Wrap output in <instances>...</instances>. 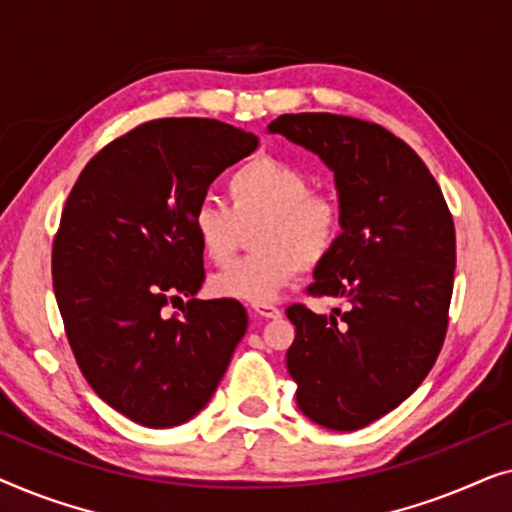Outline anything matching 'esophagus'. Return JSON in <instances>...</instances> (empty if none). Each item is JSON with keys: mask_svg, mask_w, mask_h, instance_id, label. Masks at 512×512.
<instances>
[{"mask_svg": "<svg viewBox=\"0 0 512 512\" xmlns=\"http://www.w3.org/2000/svg\"><path fill=\"white\" fill-rule=\"evenodd\" d=\"M254 312L263 319H279V317H282V310H279V307H275V305H270V303L254 305Z\"/></svg>", "mask_w": 512, "mask_h": 512, "instance_id": "esophagus-1", "label": "esophagus"}]
</instances>
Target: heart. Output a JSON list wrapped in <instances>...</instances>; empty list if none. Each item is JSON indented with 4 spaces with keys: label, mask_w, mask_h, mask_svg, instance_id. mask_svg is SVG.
<instances>
[{
    "label": "heart",
    "mask_w": 512,
    "mask_h": 512,
    "mask_svg": "<svg viewBox=\"0 0 512 512\" xmlns=\"http://www.w3.org/2000/svg\"><path fill=\"white\" fill-rule=\"evenodd\" d=\"M228 200L230 207L202 200L193 209L191 228L202 254L214 265H228L242 230L256 222L258 254L212 277L216 298L272 303L303 268L333 254L345 228V207L333 193L312 191L310 174L272 156H258L230 174Z\"/></svg>",
    "instance_id": "obj_1"
}]
</instances>
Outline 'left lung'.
<instances>
[{
  "instance_id": "left-lung-1",
  "label": "left lung",
  "mask_w": 512,
  "mask_h": 512,
  "mask_svg": "<svg viewBox=\"0 0 512 512\" xmlns=\"http://www.w3.org/2000/svg\"><path fill=\"white\" fill-rule=\"evenodd\" d=\"M268 132L317 153L345 207L338 247L307 291L347 300V312L286 310L298 408L326 429H363L422 384L443 347L457 263L452 214L424 160L382 125L284 114Z\"/></svg>"
}]
</instances>
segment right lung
Returning a JSON list of instances; mask_svg holds the SVG:
<instances>
[{
  "label": "right lung",
  "mask_w": 512,
  "mask_h": 512,
  "mask_svg": "<svg viewBox=\"0 0 512 512\" xmlns=\"http://www.w3.org/2000/svg\"><path fill=\"white\" fill-rule=\"evenodd\" d=\"M256 146L214 118H158L104 146L69 193L55 300L83 377L132 422L167 429L198 415L247 333L237 300L195 298L205 268L191 214ZM170 302L181 315L164 317Z\"/></svg>",
  "instance_id": "right-lung-1"
}]
</instances>
